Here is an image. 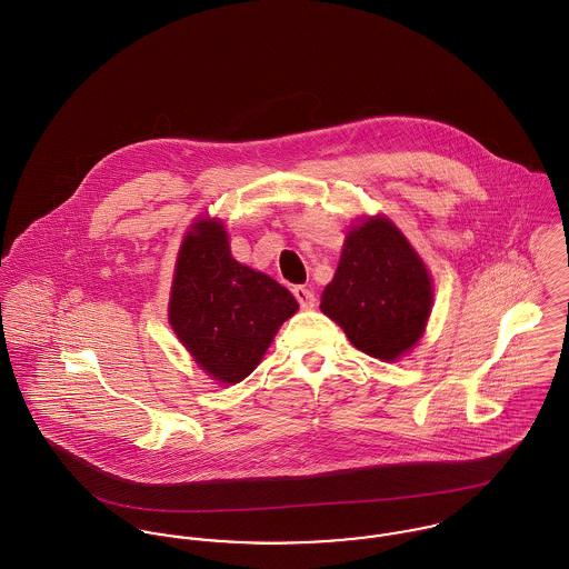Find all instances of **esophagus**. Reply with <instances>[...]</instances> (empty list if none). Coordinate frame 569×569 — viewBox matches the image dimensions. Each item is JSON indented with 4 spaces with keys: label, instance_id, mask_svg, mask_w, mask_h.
Listing matches in <instances>:
<instances>
[{
    "label": "esophagus",
    "instance_id": "esophagus-1",
    "mask_svg": "<svg viewBox=\"0 0 569 569\" xmlns=\"http://www.w3.org/2000/svg\"><path fill=\"white\" fill-rule=\"evenodd\" d=\"M293 296H296V300H298V305L302 307V309H313L316 307V293L311 291V289H307V287H293Z\"/></svg>",
    "mask_w": 569,
    "mask_h": 569
}]
</instances>
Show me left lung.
<instances>
[{"instance_id": "left-lung-1", "label": "left lung", "mask_w": 569, "mask_h": 569, "mask_svg": "<svg viewBox=\"0 0 569 569\" xmlns=\"http://www.w3.org/2000/svg\"><path fill=\"white\" fill-rule=\"evenodd\" d=\"M431 298L429 273L403 234L372 219L348 232L320 309L355 348L392 361L420 339Z\"/></svg>"}]
</instances>
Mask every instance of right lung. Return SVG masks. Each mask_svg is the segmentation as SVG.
Here are the masks:
<instances>
[{
  "label": "right lung",
  "mask_w": 569,
  "mask_h": 569,
  "mask_svg": "<svg viewBox=\"0 0 569 569\" xmlns=\"http://www.w3.org/2000/svg\"><path fill=\"white\" fill-rule=\"evenodd\" d=\"M298 311L269 276L237 262L217 221L194 226L179 249L170 325L194 361L221 383H239L258 366L276 330Z\"/></svg>",
  "instance_id": "1"
}]
</instances>
